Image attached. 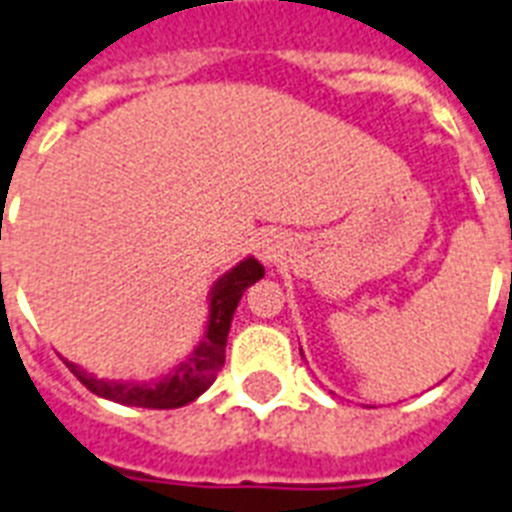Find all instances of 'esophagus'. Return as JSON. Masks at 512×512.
<instances>
[{
	"label": "esophagus",
	"instance_id": "esophagus-1",
	"mask_svg": "<svg viewBox=\"0 0 512 512\" xmlns=\"http://www.w3.org/2000/svg\"><path fill=\"white\" fill-rule=\"evenodd\" d=\"M278 252V244L276 239H270V236H263L260 242H257V255L263 257V260H273Z\"/></svg>",
	"mask_w": 512,
	"mask_h": 512
}]
</instances>
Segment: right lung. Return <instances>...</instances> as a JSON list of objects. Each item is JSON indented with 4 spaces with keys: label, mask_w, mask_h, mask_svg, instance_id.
<instances>
[{
    "label": "right lung",
    "mask_w": 512,
    "mask_h": 512,
    "mask_svg": "<svg viewBox=\"0 0 512 512\" xmlns=\"http://www.w3.org/2000/svg\"><path fill=\"white\" fill-rule=\"evenodd\" d=\"M265 276V268L255 257H247L239 265L223 273L215 281L210 292V313H207L205 336L191 350L184 363L176 365L168 376L152 378V381H105V378L91 376L81 365L65 360L73 376L81 381L89 392L102 400L120 402L131 407H149V410H170V407H184L194 402L199 394H205L215 381L218 371L226 363V339L228 328L234 321L236 305L247 286Z\"/></svg>",
    "instance_id": "right-lung-1"
}]
</instances>
